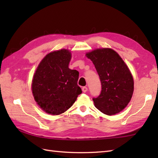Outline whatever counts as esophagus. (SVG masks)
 <instances>
[{"label": "esophagus", "mask_w": 158, "mask_h": 158, "mask_svg": "<svg viewBox=\"0 0 158 158\" xmlns=\"http://www.w3.org/2000/svg\"><path fill=\"white\" fill-rule=\"evenodd\" d=\"M82 91H83V92H86L87 91H88V88H87V87H83L82 88Z\"/></svg>", "instance_id": "1"}]
</instances>
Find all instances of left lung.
Segmentation results:
<instances>
[{"label": "left lung", "instance_id": "left-lung-1", "mask_svg": "<svg viewBox=\"0 0 158 158\" xmlns=\"http://www.w3.org/2000/svg\"><path fill=\"white\" fill-rule=\"evenodd\" d=\"M98 73L102 90L94 105L108 115L119 113L130 101L134 91V80L128 67L118 53L109 48L97 49L86 53Z\"/></svg>", "mask_w": 158, "mask_h": 158}]
</instances>
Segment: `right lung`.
Returning a JSON list of instances; mask_svg holds the SVG:
<instances>
[{
    "label": "right lung",
    "mask_w": 158,
    "mask_h": 158,
    "mask_svg": "<svg viewBox=\"0 0 158 158\" xmlns=\"http://www.w3.org/2000/svg\"><path fill=\"white\" fill-rule=\"evenodd\" d=\"M71 53L60 49L48 53L33 76L32 90L37 105L47 113L60 115L68 110L82 93L77 85L79 72L69 68Z\"/></svg>",
    "instance_id": "add662e5"
}]
</instances>
